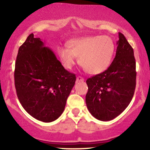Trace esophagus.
Masks as SVG:
<instances>
[{"mask_svg": "<svg viewBox=\"0 0 150 150\" xmlns=\"http://www.w3.org/2000/svg\"><path fill=\"white\" fill-rule=\"evenodd\" d=\"M77 82H82V81H84V78L81 76H77Z\"/></svg>", "mask_w": 150, "mask_h": 150, "instance_id": "1", "label": "esophagus"}]
</instances>
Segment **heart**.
I'll use <instances>...</instances> for the list:
<instances>
[{
    "mask_svg": "<svg viewBox=\"0 0 150 150\" xmlns=\"http://www.w3.org/2000/svg\"><path fill=\"white\" fill-rule=\"evenodd\" d=\"M67 47L60 46L57 52L65 69L71 70L77 62L86 72L92 75L107 70L114 54L115 44L108 36L97 35L69 40Z\"/></svg>",
    "mask_w": 150,
    "mask_h": 150,
    "instance_id": "b5f03b06",
    "label": "heart"
}]
</instances>
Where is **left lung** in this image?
I'll return each instance as SVG.
<instances>
[{
  "mask_svg": "<svg viewBox=\"0 0 150 150\" xmlns=\"http://www.w3.org/2000/svg\"><path fill=\"white\" fill-rule=\"evenodd\" d=\"M116 56L108 69L86 81V104L91 114L107 121L117 117L131 101L136 86L133 49L119 32Z\"/></svg>",
  "mask_w": 150,
  "mask_h": 150,
  "instance_id": "left-lung-1",
  "label": "left lung"
}]
</instances>
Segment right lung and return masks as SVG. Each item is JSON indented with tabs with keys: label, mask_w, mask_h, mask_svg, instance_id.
Returning a JSON list of instances; mask_svg holds the SVG:
<instances>
[{
	"label": "right lung",
	"mask_w": 150,
	"mask_h": 150,
	"mask_svg": "<svg viewBox=\"0 0 150 150\" xmlns=\"http://www.w3.org/2000/svg\"><path fill=\"white\" fill-rule=\"evenodd\" d=\"M14 77L22 107L46 123L62 114L76 80L75 74L65 70L53 51L33 34L19 48Z\"/></svg>",
	"instance_id": "1"
}]
</instances>
